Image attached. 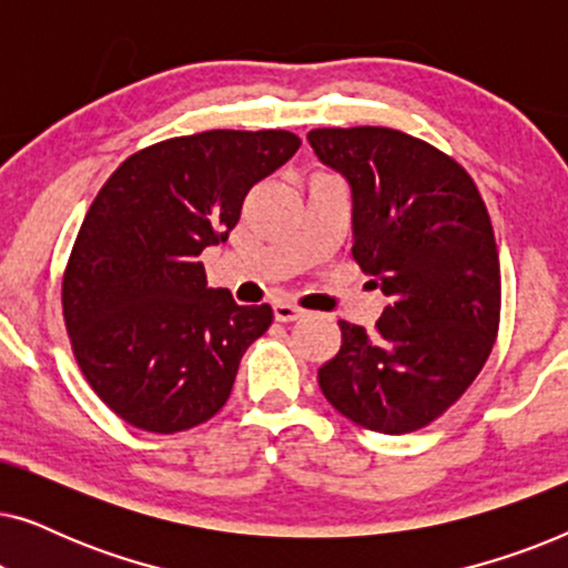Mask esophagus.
I'll use <instances>...</instances> for the list:
<instances>
[{
	"mask_svg": "<svg viewBox=\"0 0 568 568\" xmlns=\"http://www.w3.org/2000/svg\"><path fill=\"white\" fill-rule=\"evenodd\" d=\"M274 317L278 323H294L297 317H302V310L292 302H274Z\"/></svg>",
	"mask_w": 568,
	"mask_h": 568,
	"instance_id": "1",
	"label": "esophagus"
}]
</instances>
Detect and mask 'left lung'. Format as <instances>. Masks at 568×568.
<instances>
[{"label":"left lung","mask_w":568,"mask_h":568,"mask_svg":"<svg viewBox=\"0 0 568 568\" xmlns=\"http://www.w3.org/2000/svg\"><path fill=\"white\" fill-rule=\"evenodd\" d=\"M307 142L352 185L354 261L387 297L372 333L338 321L341 348L317 383L364 429H424L468 390L499 333L491 216L460 162L424 139L352 126Z\"/></svg>","instance_id":"obj_1"}]
</instances>
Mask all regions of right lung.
I'll use <instances>...</instances> for the list:
<instances>
[{
  "label": "right lung",
  "instance_id": "add662e5",
  "mask_svg": "<svg viewBox=\"0 0 568 568\" xmlns=\"http://www.w3.org/2000/svg\"><path fill=\"white\" fill-rule=\"evenodd\" d=\"M300 144L284 129L165 139L123 160L92 201L61 307L84 379L126 424L175 434L227 403L274 313L212 290L199 255L230 237L247 191Z\"/></svg>",
  "mask_w": 568,
  "mask_h": 568
}]
</instances>
